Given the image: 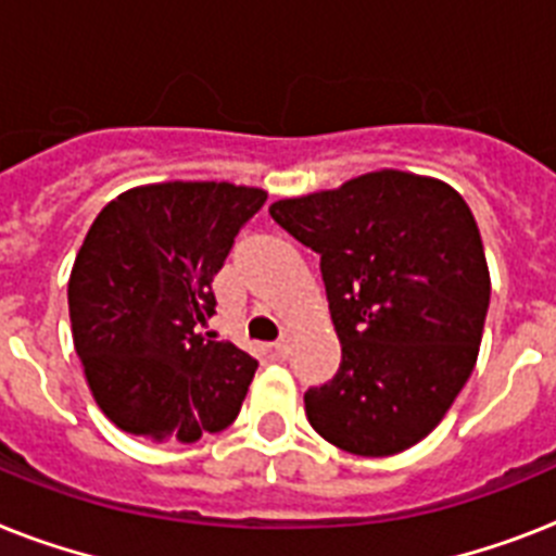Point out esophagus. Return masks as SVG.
<instances>
[{"mask_svg": "<svg viewBox=\"0 0 556 556\" xmlns=\"http://www.w3.org/2000/svg\"><path fill=\"white\" fill-rule=\"evenodd\" d=\"M291 342H293L291 333L282 336V339H279V342L274 344V356H277V358H286L288 353H291Z\"/></svg>", "mask_w": 556, "mask_h": 556, "instance_id": "1", "label": "esophagus"}]
</instances>
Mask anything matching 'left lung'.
<instances>
[{
    "label": "left lung",
    "instance_id": "obj_1",
    "mask_svg": "<svg viewBox=\"0 0 556 556\" xmlns=\"http://www.w3.org/2000/svg\"><path fill=\"white\" fill-rule=\"evenodd\" d=\"M268 212L321 256L342 342L339 372L305 393L311 427L362 458L424 441L472 376L492 293L466 200L438 177L379 169Z\"/></svg>",
    "mask_w": 556,
    "mask_h": 556
}]
</instances>
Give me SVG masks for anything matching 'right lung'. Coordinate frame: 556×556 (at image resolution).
Here are the masks:
<instances>
[{"instance_id": "1", "label": "right lung", "mask_w": 556, "mask_h": 556, "mask_svg": "<svg viewBox=\"0 0 556 556\" xmlns=\"http://www.w3.org/2000/svg\"><path fill=\"white\" fill-rule=\"evenodd\" d=\"M268 191L169 180L110 200L70 270L73 344L112 424L152 444H191L240 415L256 362L200 333L212 279Z\"/></svg>"}]
</instances>
